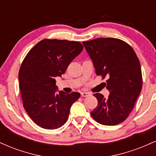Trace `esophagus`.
Returning a JSON list of instances; mask_svg holds the SVG:
<instances>
[{
	"label": "esophagus",
	"mask_w": 156,
	"mask_h": 156,
	"mask_svg": "<svg viewBox=\"0 0 156 156\" xmlns=\"http://www.w3.org/2000/svg\"><path fill=\"white\" fill-rule=\"evenodd\" d=\"M80 94H81V96H82V97H88V96L90 95V93L83 92H81V93H80Z\"/></svg>",
	"instance_id": "obj_1"
}]
</instances>
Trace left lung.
<instances>
[{"label": "left lung", "mask_w": 156, "mask_h": 156, "mask_svg": "<svg viewBox=\"0 0 156 156\" xmlns=\"http://www.w3.org/2000/svg\"><path fill=\"white\" fill-rule=\"evenodd\" d=\"M95 73L105 77L107 99L102 94L94 96L98 104L91 116L98 123L116 125L129 116L142 87V76L139 58L131 46L116 38H98L83 42Z\"/></svg>", "instance_id": "left-lung-1"}]
</instances>
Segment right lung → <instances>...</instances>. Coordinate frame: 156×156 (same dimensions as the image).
Returning <instances> with one entry per match:
<instances>
[{"mask_svg":"<svg viewBox=\"0 0 156 156\" xmlns=\"http://www.w3.org/2000/svg\"><path fill=\"white\" fill-rule=\"evenodd\" d=\"M79 42L43 39L25 57L19 71L23 107L30 118L44 129L64 125L73 103L80 93H56L55 77L62 76L70 62L81 53Z\"/></svg>","mask_w":156,"mask_h":156,"instance_id":"obj_1","label":"right lung"}]
</instances>
